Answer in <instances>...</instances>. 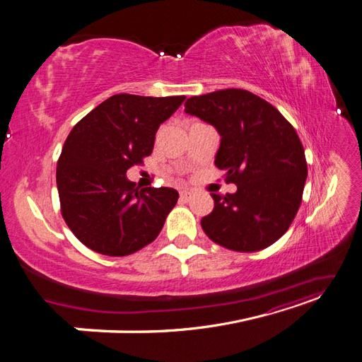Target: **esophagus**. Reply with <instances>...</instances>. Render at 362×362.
<instances>
[{
	"mask_svg": "<svg viewBox=\"0 0 362 362\" xmlns=\"http://www.w3.org/2000/svg\"><path fill=\"white\" fill-rule=\"evenodd\" d=\"M192 196H193V193H192L190 190H182V192H180V198H181V201H184V202L190 201Z\"/></svg>",
	"mask_w": 362,
	"mask_h": 362,
	"instance_id": "1",
	"label": "esophagus"
}]
</instances>
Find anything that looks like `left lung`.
Wrapping results in <instances>:
<instances>
[{
  "instance_id": "1",
  "label": "left lung",
  "mask_w": 362,
  "mask_h": 362,
  "mask_svg": "<svg viewBox=\"0 0 362 362\" xmlns=\"http://www.w3.org/2000/svg\"><path fill=\"white\" fill-rule=\"evenodd\" d=\"M184 105L218 131L214 164L237 185L235 193H211L214 208L202 217L204 233L237 252L273 245L298 213L308 175L296 129L278 108L243 89L192 96Z\"/></svg>"
}]
</instances>
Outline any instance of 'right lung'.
<instances>
[{"label": "right lung", "mask_w": 362, "mask_h": 362, "mask_svg": "<svg viewBox=\"0 0 362 362\" xmlns=\"http://www.w3.org/2000/svg\"><path fill=\"white\" fill-rule=\"evenodd\" d=\"M184 100L113 95L72 128L57 161V189L64 222L84 246L125 257L157 238L178 192L139 190L127 170L151 156L158 127Z\"/></svg>", "instance_id": "obj_1"}]
</instances>
